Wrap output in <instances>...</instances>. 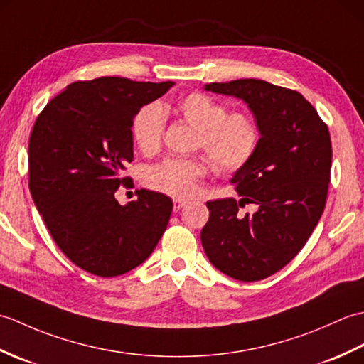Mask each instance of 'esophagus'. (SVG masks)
<instances>
[{"instance_id": "obj_1", "label": "esophagus", "mask_w": 364, "mask_h": 364, "mask_svg": "<svg viewBox=\"0 0 364 364\" xmlns=\"http://www.w3.org/2000/svg\"><path fill=\"white\" fill-rule=\"evenodd\" d=\"M186 200H183V198H173V211L176 213V211H180L181 208H184L186 206Z\"/></svg>"}]
</instances>
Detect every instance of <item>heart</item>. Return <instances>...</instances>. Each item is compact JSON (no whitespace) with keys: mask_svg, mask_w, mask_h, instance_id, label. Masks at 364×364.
Instances as JSON below:
<instances>
[{"mask_svg":"<svg viewBox=\"0 0 364 364\" xmlns=\"http://www.w3.org/2000/svg\"><path fill=\"white\" fill-rule=\"evenodd\" d=\"M191 127L197 129V149L210 158L220 173H233L247 166L259 144V127L250 112H228L227 106L202 92H192L176 103ZM166 128V114L159 105L144 106L131 123V136L139 150L150 154L159 150ZM206 164L200 158H167L144 172L150 189L176 198L196 194Z\"/></svg>","mask_w":364,"mask_h":364,"instance_id":"b5f03b06","label":"heart"}]
</instances>
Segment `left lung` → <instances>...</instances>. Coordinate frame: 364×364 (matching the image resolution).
Instances as JSON below:
<instances>
[{"label":"left lung","mask_w":364,"mask_h":364,"mask_svg":"<svg viewBox=\"0 0 364 364\" xmlns=\"http://www.w3.org/2000/svg\"><path fill=\"white\" fill-rule=\"evenodd\" d=\"M241 98L259 127V144L231 183L241 198L206 202L200 239L208 259L239 282H258L283 269L310 239L323 213L331 168L327 123L297 90L262 80L206 84ZM255 204V213L239 207Z\"/></svg>","instance_id":"obj_1"}]
</instances>
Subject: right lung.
Returning <instances> with one entry per match:
<instances>
[{
  "mask_svg": "<svg viewBox=\"0 0 364 364\" xmlns=\"http://www.w3.org/2000/svg\"><path fill=\"white\" fill-rule=\"evenodd\" d=\"M173 86L119 76L76 81L37 115L29 137V191L54 242L97 277L129 272L150 257L172 214L159 192L141 189L122 206L114 194L133 180L131 123Z\"/></svg>",
  "mask_w": 364,
  "mask_h": 364,
  "instance_id": "right-lung-1",
  "label": "right lung"
}]
</instances>
